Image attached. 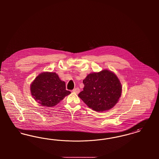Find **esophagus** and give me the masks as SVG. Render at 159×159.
I'll return each mask as SVG.
<instances>
[{"mask_svg": "<svg viewBox=\"0 0 159 159\" xmlns=\"http://www.w3.org/2000/svg\"><path fill=\"white\" fill-rule=\"evenodd\" d=\"M73 92H75L76 93H79L80 92V89H79V88H75V89L73 90Z\"/></svg>", "mask_w": 159, "mask_h": 159, "instance_id": "esophagus-1", "label": "esophagus"}]
</instances>
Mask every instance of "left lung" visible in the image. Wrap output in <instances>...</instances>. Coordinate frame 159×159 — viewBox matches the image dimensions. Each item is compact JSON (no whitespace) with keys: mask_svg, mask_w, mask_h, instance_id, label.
<instances>
[{"mask_svg":"<svg viewBox=\"0 0 159 159\" xmlns=\"http://www.w3.org/2000/svg\"><path fill=\"white\" fill-rule=\"evenodd\" d=\"M78 96L94 111H104L115 106L121 96V85L113 73L104 70L91 73L83 80Z\"/></svg>","mask_w":159,"mask_h":159,"instance_id":"8db88e82","label":"left lung"}]
</instances>
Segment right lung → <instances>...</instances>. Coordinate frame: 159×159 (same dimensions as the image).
<instances>
[{"label":"right lung","mask_w":159,"mask_h":159,"mask_svg":"<svg viewBox=\"0 0 159 159\" xmlns=\"http://www.w3.org/2000/svg\"><path fill=\"white\" fill-rule=\"evenodd\" d=\"M31 93L42 106L53 107L71 92L66 89V83L61 81L55 73L40 74L31 83Z\"/></svg>","instance_id":"obj_1"}]
</instances>
